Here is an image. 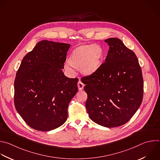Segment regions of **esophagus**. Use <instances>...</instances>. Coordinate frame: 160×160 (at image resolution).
<instances>
[{
	"label": "esophagus",
	"instance_id": "1",
	"mask_svg": "<svg viewBox=\"0 0 160 160\" xmlns=\"http://www.w3.org/2000/svg\"><path fill=\"white\" fill-rule=\"evenodd\" d=\"M77 85H78V90H82L83 89L84 86H85V85H84L80 80L78 82Z\"/></svg>",
	"mask_w": 160,
	"mask_h": 160
}]
</instances>
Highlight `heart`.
Listing matches in <instances>:
<instances>
[{"mask_svg":"<svg viewBox=\"0 0 160 160\" xmlns=\"http://www.w3.org/2000/svg\"><path fill=\"white\" fill-rule=\"evenodd\" d=\"M104 57L105 51L100 46L81 45L72 50L67 63L71 67L80 70L83 75L91 76L96 73L101 68ZM66 68L68 71H72L68 67Z\"/></svg>","mask_w":160,"mask_h":160,"instance_id":"b5f03b06","label":"heart"}]
</instances>
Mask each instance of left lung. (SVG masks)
I'll list each match as a JSON object with an SVG mask.
<instances>
[{
    "mask_svg": "<svg viewBox=\"0 0 160 160\" xmlns=\"http://www.w3.org/2000/svg\"><path fill=\"white\" fill-rule=\"evenodd\" d=\"M109 46L99 70L83 77L87 93L85 103L90 119L106 128L128 122L141 104L143 78L135 53L115 38L105 40Z\"/></svg>",
    "mask_w": 160,
    "mask_h": 160,
    "instance_id": "left-lung-1",
    "label": "left lung"
}]
</instances>
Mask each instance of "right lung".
<instances>
[{
	"mask_svg": "<svg viewBox=\"0 0 160 160\" xmlns=\"http://www.w3.org/2000/svg\"><path fill=\"white\" fill-rule=\"evenodd\" d=\"M70 44L42 40L23 58L14 82L15 108L26 123L40 131L62 126L78 79L62 71Z\"/></svg>",
	"mask_w": 160,
	"mask_h": 160,
	"instance_id": "obj_1",
	"label": "right lung"
}]
</instances>
